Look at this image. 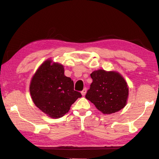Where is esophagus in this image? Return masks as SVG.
Masks as SVG:
<instances>
[{"label":"esophagus","mask_w":159,"mask_h":159,"mask_svg":"<svg viewBox=\"0 0 159 159\" xmlns=\"http://www.w3.org/2000/svg\"><path fill=\"white\" fill-rule=\"evenodd\" d=\"M86 91H87V89H86V88H85L84 89H83V90L81 91V94H82V95H83V96H84V95H85Z\"/></svg>","instance_id":"obj_1"}]
</instances>
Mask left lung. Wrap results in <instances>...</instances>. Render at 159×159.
Here are the masks:
<instances>
[{"label":"left lung","instance_id":"left-lung-1","mask_svg":"<svg viewBox=\"0 0 159 159\" xmlns=\"http://www.w3.org/2000/svg\"><path fill=\"white\" fill-rule=\"evenodd\" d=\"M90 76L93 83L85 98L95 104L99 111L104 114H111L126 105L128 86L119 73L99 69L94 71Z\"/></svg>","mask_w":159,"mask_h":159}]
</instances>
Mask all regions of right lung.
Masks as SVG:
<instances>
[{
  "instance_id": "right-lung-1",
  "label": "right lung",
  "mask_w": 159,
  "mask_h": 159,
  "mask_svg": "<svg viewBox=\"0 0 159 159\" xmlns=\"http://www.w3.org/2000/svg\"><path fill=\"white\" fill-rule=\"evenodd\" d=\"M30 94L38 108L54 118L62 117L71 104L81 98L74 90V81L64 75L61 64L48 60L43 63L31 80Z\"/></svg>"
}]
</instances>
